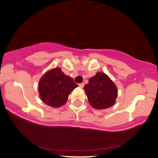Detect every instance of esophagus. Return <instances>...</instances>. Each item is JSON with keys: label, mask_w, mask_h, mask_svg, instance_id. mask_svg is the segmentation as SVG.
I'll use <instances>...</instances> for the list:
<instances>
[{"label": "esophagus", "mask_w": 158, "mask_h": 158, "mask_svg": "<svg viewBox=\"0 0 158 158\" xmlns=\"http://www.w3.org/2000/svg\"><path fill=\"white\" fill-rule=\"evenodd\" d=\"M79 86L81 88H84V83H80V84H79Z\"/></svg>", "instance_id": "34e87169"}]
</instances>
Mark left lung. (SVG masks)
Returning <instances> with one entry per match:
<instances>
[{
    "label": "left lung",
    "instance_id": "1",
    "mask_svg": "<svg viewBox=\"0 0 158 158\" xmlns=\"http://www.w3.org/2000/svg\"><path fill=\"white\" fill-rule=\"evenodd\" d=\"M84 89L90 106L98 110L113 106L118 94L114 81L106 73L100 72L90 78Z\"/></svg>",
    "mask_w": 158,
    "mask_h": 158
}]
</instances>
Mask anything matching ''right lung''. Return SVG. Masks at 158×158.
I'll list each match as a JSON object with an SVG mask.
<instances>
[{"instance_id": "add662e5", "label": "right lung", "mask_w": 158, "mask_h": 158, "mask_svg": "<svg viewBox=\"0 0 158 158\" xmlns=\"http://www.w3.org/2000/svg\"><path fill=\"white\" fill-rule=\"evenodd\" d=\"M78 85L73 79L56 68L45 73L39 83V93L43 102L53 108L62 106L68 101L70 92Z\"/></svg>"}]
</instances>
